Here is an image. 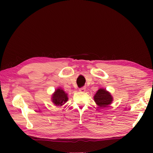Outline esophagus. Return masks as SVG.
<instances>
[{"mask_svg":"<svg viewBox=\"0 0 153 153\" xmlns=\"http://www.w3.org/2000/svg\"><path fill=\"white\" fill-rule=\"evenodd\" d=\"M79 91L81 92H85V87H82L79 89Z\"/></svg>","mask_w":153,"mask_h":153,"instance_id":"1","label":"esophagus"}]
</instances>
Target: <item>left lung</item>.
<instances>
[{
  "instance_id": "left-lung-1",
  "label": "left lung",
  "mask_w": 153,
  "mask_h": 153,
  "mask_svg": "<svg viewBox=\"0 0 153 153\" xmlns=\"http://www.w3.org/2000/svg\"><path fill=\"white\" fill-rule=\"evenodd\" d=\"M113 97L110 92L103 88H100L94 96V100L100 108H105L112 104Z\"/></svg>"
}]
</instances>
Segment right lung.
Wrapping results in <instances>:
<instances>
[{"label": "right lung", "instance_id": "obj_1", "mask_svg": "<svg viewBox=\"0 0 153 153\" xmlns=\"http://www.w3.org/2000/svg\"><path fill=\"white\" fill-rule=\"evenodd\" d=\"M68 100V94L62 88L58 87L52 94L51 101L57 106H61L65 104Z\"/></svg>", "mask_w": 153, "mask_h": 153}]
</instances>
